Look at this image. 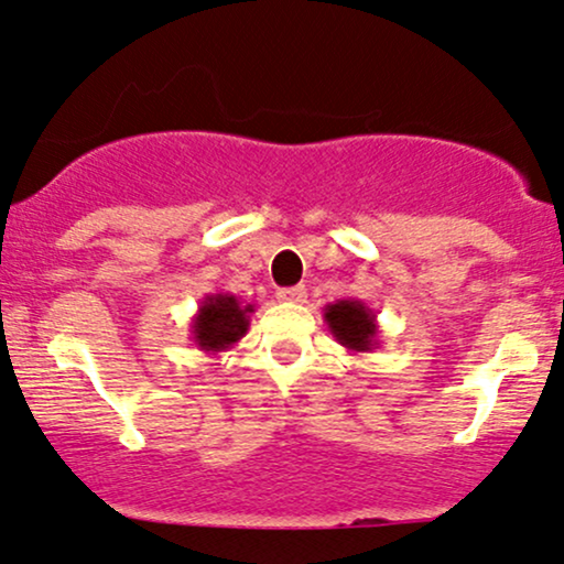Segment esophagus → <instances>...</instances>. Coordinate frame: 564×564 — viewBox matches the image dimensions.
Masks as SVG:
<instances>
[{
  "instance_id": "1",
  "label": "esophagus",
  "mask_w": 564,
  "mask_h": 564,
  "mask_svg": "<svg viewBox=\"0 0 564 564\" xmlns=\"http://www.w3.org/2000/svg\"><path fill=\"white\" fill-rule=\"evenodd\" d=\"M275 296H278V302L300 304V302L307 300V291H304V286H291V289H281Z\"/></svg>"
}]
</instances>
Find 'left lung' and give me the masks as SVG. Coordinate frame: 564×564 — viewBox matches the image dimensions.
<instances>
[{"mask_svg": "<svg viewBox=\"0 0 564 564\" xmlns=\"http://www.w3.org/2000/svg\"><path fill=\"white\" fill-rule=\"evenodd\" d=\"M323 321L334 339L349 352H371L379 347L377 313L360 300H336L323 307Z\"/></svg>", "mask_w": 564, "mask_h": 564, "instance_id": "1", "label": "left lung"}]
</instances>
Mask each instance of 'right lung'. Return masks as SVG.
Instances as JSON below:
<instances>
[{
	"label": "right lung",
	"instance_id": "1",
	"mask_svg": "<svg viewBox=\"0 0 564 564\" xmlns=\"http://www.w3.org/2000/svg\"><path fill=\"white\" fill-rule=\"evenodd\" d=\"M251 313H254V304H241L238 296L225 294V291L206 294L191 321V339L209 355L225 352L249 332Z\"/></svg>",
	"mask_w": 564,
	"mask_h": 564
}]
</instances>
